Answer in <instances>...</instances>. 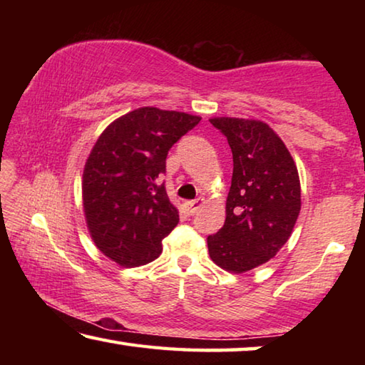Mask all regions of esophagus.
Wrapping results in <instances>:
<instances>
[{"mask_svg":"<svg viewBox=\"0 0 365 365\" xmlns=\"http://www.w3.org/2000/svg\"><path fill=\"white\" fill-rule=\"evenodd\" d=\"M205 202H206L205 197H197V200H195V201L183 202V211L188 215H195L202 206H205Z\"/></svg>","mask_w":365,"mask_h":365,"instance_id":"1","label":"esophagus"}]
</instances>
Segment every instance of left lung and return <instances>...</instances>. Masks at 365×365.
I'll return each mask as SVG.
<instances>
[{
    "label": "left lung",
    "instance_id": "obj_1",
    "mask_svg": "<svg viewBox=\"0 0 365 365\" xmlns=\"http://www.w3.org/2000/svg\"><path fill=\"white\" fill-rule=\"evenodd\" d=\"M233 154L225 224L207 237L209 256L220 269L243 274L269 262L292 237L301 211L296 164L267 123L212 117Z\"/></svg>",
    "mask_w": 365,
    "mask_h": 365
}]
</instances>
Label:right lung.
Returning <instances> with one entry per match:
<instances>
[{
  "instance_id": "1",
  "label": "right lung",
  "mask_w": 365,
  "mask_h": 365,
  "mask_svg": "<svg viewBox=\"0 0 365 365\" xmlns=\"http://www.w3.org/2000/svg\"><path fill=\"white\" fill-rule=\"evenodd\" d=\"M200 115L138 108L104 128L85 163L82 200L90 237L122 267H138L163 252V240L178 224L160 174L177 140Z\"/></svg>"
}]
</instances>
